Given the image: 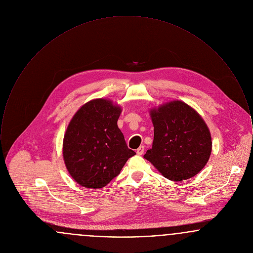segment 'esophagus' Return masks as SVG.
<instances>
[{
  "mask_svg": "<svg viewBox=\"0 0 253 253\" xmlns=\"http://www.w3.org/2000/svg\"><path fill=\"white\" fill-rule=\"evenodd\" d=\"M143 153H144V146H140V147L136 150V154H137L138 156H141V155H143Z\"/></svg>",
  "mask_w": 253,
  "mask_h": 253,
  "instance_id": "esophagus-1",
  "label": "esophagus"
}]
</instances>
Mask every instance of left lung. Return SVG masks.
<instances>
[{
	"mask_svg": "<svg viewBox=\"0 0 253 253\" xmlns=\"http://www.w3.org/2000/svg\"><path fill=\"white\" fill-rule=\"evenodd\" d=\"M152 149L144 155L169 180H187L204 168L211 153V135L203 118L187 103L171 100L150 109Z\"/></svg>",
	"mask_w": 253,
	"mask_h": 253,
	"instance_id": "obj_1",
	"label": "left lung"
}]
</instances>
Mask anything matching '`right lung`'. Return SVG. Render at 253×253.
<instances>
[{
  "mask_svg": "<svg viewBox=\"0 0 253 253\" xmlns=\"http://www.w3.org/2000/svg\"><path fill=\"white\" fill-rule=\"evenodd\" d=\"M121 105L95 98L73 116L63 136L62 157L73 179L87 189H100L120 174L135 155L118 127Z\"/></svg>",
  "mask_w": 253,
  "mask_h": 253,
  "instance_id": "right-lung-1",
  "label": "right lung"
}]
</instances>
